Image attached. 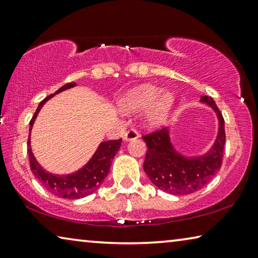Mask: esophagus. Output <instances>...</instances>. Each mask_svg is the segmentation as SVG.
<instances>
[{
    "label": "esophagus",
    "mask_w": 258,
    "mask_h": 258,
    "mask_svg": "<svg viewBox=\"0 0 258 258\" xmlns=\"http://www.w3.org/2000/svg\"><path fill=\"white\" fill-rule=\"evenodd\" d=\"M138 132L135 128H130L128 132H126L124 135H123V140L124 141H133V140H136L138 138Z\"/></svg>",
    "instance_id": "1"
}]
</instances>
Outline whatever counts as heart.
Returning a JSON list of instances; mask_svg holds the SVG:
<instances>
[{"instance_id":"b5f03b06","label":"heart","mask_w":258,"mask_h":258,"mask_svg":"<svg viewBox=\"0 0 258 258\" xmlns=\"http://www.w3.org/2000/svg\"><path fill=\"white\" fill-rule=\"evenodd\" d=\"M172 102L173 95L171 93L162 94L160 88L145 85L129 92L123 101V107L130 110H142L154 106L149 115V122L152 125H159L165 121Z\"/></svg>"}]
</instances>
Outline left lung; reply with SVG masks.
I'll return each instance as SVG.
<instances>
[{"mask_svg": "<svg viewBox=\"0 0 258 258\" xmlns=\"http://www.w3.org/2000/svg\"><path fill=\"white\" fill-rule=\"evenodd\" d=\"M201 101L211 106L218 115L219 134L213 148L206 155L188 158L174 150L166 128L142 135L147 143L143 169L159 189L174 196L197 192L210 182L222 164L226 133L221 111L211 96H201Z\"/></svg>", "mask_w": 258, "mask_h": 258, "instance_id": "left-lung-1", "label": "left lung"}]
</instances>
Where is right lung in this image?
Returning <instances> with one entry per match:
<instances>
[{"instance_id": "add662e5", "label": "right lung", "mask_w": 258, "mask_h": 258, "mask_svg": "<svg viewBox=\"0 0 258 258\" xmlns=\"http://www.w3.org/2000/svg\"><path fill=\"white\" fill-rule=\"evenodd\" d=\"M76 86L74 83H69L61 88H59L57 93L65 91L67 88ZM54 94L46 96L42 102L39 103L37 108L35 115H33L31 121H30V132H31L32 124L37 117V114L43 107L48 99H51ZM122 138L118 140H111L107 142H102L99 145L98 150L92 157L91 160L86 164V165L77 172L67 175H58L48 173L47 171L43 170V167L37 163V160L33 157L30 148V134L28 138V155L30 159V167H31L32 173L35 177L42 182L47 191H50L52 194L59 198H64V199H80V198L87 197L93 192H95L100 186H101L103 179L107 177L108 172L110 170L111 162L116 155L118 149L121 148Z\"/></svg>"}]
</instances>
